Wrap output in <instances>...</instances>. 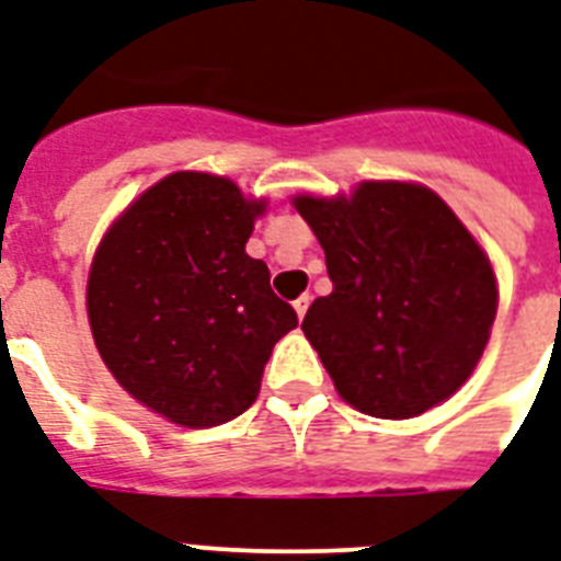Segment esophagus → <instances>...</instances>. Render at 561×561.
Returning <instances> with one entry per match:
<instances>
[{"label": "esophagus", "instance_id": "34e87169", "mask_svg": "<svg viewBox=\"0 0 561 561\" xmlns=\"http://www.w3.org/2000/svg\"><path fill=\"white\" fill-rule=\"evenodd\" d=\"M309 306H311V297H309V294H302V297H299L297 302H294V309H297V318H306V311H309Z\"/></svg>", "mask_w": 561, "mask_h": 561}]
</instances>
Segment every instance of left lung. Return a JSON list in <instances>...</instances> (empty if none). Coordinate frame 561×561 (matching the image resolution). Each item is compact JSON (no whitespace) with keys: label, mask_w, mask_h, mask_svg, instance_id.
<instances>
[{"label":"left lung","mask_w":561,"mask_h":561,"mask_svg":"<svg viewBox=\"0 0 561 561\" xmlns=\"http://www.w3.org/2000/svg\"><path fill=\"white\" fill-rule=\"evenodd\" d=\"M327 252L332 294L302 332L358 412L403 421L470 376L497 314L480 243L421 185L365 182L350 199L297 196Z\"/></svg>","instance_id":"obj_1"}]
</instances>
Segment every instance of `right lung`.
Segmentation results:
<instances>
[{"label": "right lung", "mask_w": 561, "mask_h": 561, "mask_svg": "<svg viewBox=\"0 0 561 561\" xmlns=\"http://www.w3.org/2000/svg\"><path fill=\"white\" fill-rule=\"evenodd\" d=\"M224 176L173 173L131 205L93 259L88 318L128 394L191 430L255 403L273 344L297 311L247 255L255 214Z\"/></svg>", "instance_id": "1"}]
</instances>
